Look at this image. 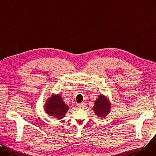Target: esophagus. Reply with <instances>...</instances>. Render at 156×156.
Wrapping results in <instances>:
<instances>
[{
	"mask_svg": "<svg viewBox=\"0 0 156 156\" xmlns=\"http://www.w3.org/2000/svg\"><path fill=\"white\" fill-rule=\"evenodd\" d=\"M77 105L79 108H82L84 106V104L83 103H78V104H77Z\"/></svg>",
	"mask_w": 156,
	"mask_h": 156,
	"instance_id": "esophagus-1",
	"label": "esophagus"
}]
</instances>
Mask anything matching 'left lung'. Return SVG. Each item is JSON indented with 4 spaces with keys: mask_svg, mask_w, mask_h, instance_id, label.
<instances>
[{
    "mask_svg": "<svg viewBox=\"0 0 156 156\" xmlns=\"http://www.w3.org/2000/svg\"><path fill=\"white\" fill-rule=\"evenodd\" d=\"M93 110L98 116L101 118L106 117L111 110V105L108 98L103 95H99L94 103Z\"/></svg>",
    "mask_w": 156,
    "mask_h": 156,
    "instance_id": "obj_1",
    "label": "left lung"
}]
</instances>
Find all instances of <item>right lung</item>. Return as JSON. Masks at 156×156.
<instances>
[{"instance_id": "add662e5", "label": "right lung", "mask_w": 156, "mask_h": 156, "mask_svg": "<svg viewBox=\"0 0 156 156\" xmlns=\"http://www.w3.org/2000/svg\"><path fill=\"white\" fill-rule=\"evenodd\" d=\"M44 111L49 116L61 120L69 110V106L65 104L60 94H53L44 105Z\"/></svg>"}]
</instances>
